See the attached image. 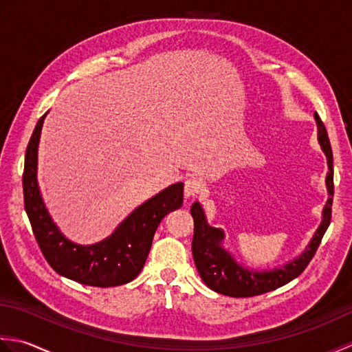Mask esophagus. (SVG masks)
<instances>
[{
	"instance_id": "1",
	"label": "esophagus",
	"mask_w": 352,
	"mask_h": 352,
	"mask_svg": "<svg viewBox=\"0 0 352 352\" xmlns=\"http://www.w3.org/2000/svg\"><path fill=\"white\" fill-rule=\"evenodd\" d=\"M204 190V182L200 181L199 177H195L191 176L185 181V188H184V192H185V197L186 199H192L196 197L197 195H200Z\"/></svg>"
}]
</instances>
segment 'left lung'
Listing matches in <instances>:
<instances>
[{
  "instance_id": "8db88e82",
  "label": "left lung",
  "mask_w": 352,
  "mask_h": 352,
  "mask_svg": "<svg viewBox=\"0 0 352 352\" xmlns=\"http://www.w3.org/2000/svg\"><path fill=\"white\" fill-rule=\"evenodd\" d=\"M319 131V142L328 160V175H327V188H328V202L324 208V219L319 229L314 234L313 240L305 252L296 260L285 264L283 269H275L270 272H249L240 267L232 256L225 249H221V240H223V231L217 228H211L206 223L202 208L196 202L191 206V216L195 220V235H192L191 250L195 258L196 267L204 283L211 290L220 293V295L232 298H250L258 296L263 293L272 292L279 287L290 283L292 279L298 278L305 267L313 260L314 254L322 241V236L327 232L331 221V206L334 195V179H333V150L329 144V138L324 121L314 113Z\"/></svg>"
}]
</instances>
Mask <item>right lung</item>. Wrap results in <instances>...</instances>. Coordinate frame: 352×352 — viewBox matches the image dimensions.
<instances>
[{
    "label": "right lung",
    "mask_w": 352,
    "mask_h": 352,
    "mask_svg": "<svg viewBox=\"0 0 352 352\" xmlns=\"http://www.w3.org/2000/svg\"><path fill=\"white\" fill-rule=\"evenodd\" d=\"M44 118L45 116L39 118L28 141L23 175L25 212L42 255L57 274L76 283L92 287H116L131 283L144 266L161 220L182 206L184 184L170 185L136 208L109 239L92 246L74 245L59 232L50 219L36 179L38 144Z\"/></svg>",
    "instance_id": "1"
}]
</instances>
